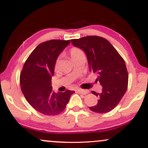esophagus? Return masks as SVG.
<instances>
[{
    "label": "esophagus",
    "instance_id": "34e87169",
    "mask_svg": "<svg viewBox=\"0 0 148 148\" xmlns=\"http://www.w3.org/2000/svg\"><path fill=\"white\" fill-rule=\"evenodd\" d=\"M76 92L78 93H80V94H83V95H86L88 93V91L86 90H83V89H76Z\"/></svg>",
    "mask_w": 148,
    "mask_h": 148
}]
</instances>
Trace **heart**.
Segmentation results:
<instances>
[{
  "mask_svg": "<svg viewBox=\"0 0 148 148\" xmlns=\"http://www.w3.org/2000/svg\"><path fill=\"white\" fill-rule=\"evenodd\" d=\"M69 54H70V57L73 60L74 59H75L76 58L80 56L81 55H84V52L81 50V49L79 48H76V47H74V48H72L69 51ZM58 65V60L56 62L55 64V68H57Z\"/></svg>",
  "mask_w": 148,
  "mask_h": 148,
  "instance_id": "b5f03b06",
  "label": "heart"
}]
</instances>
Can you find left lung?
<instances>
[{
	"instance_id": "1",
	"label": "left lung",
	"mask_w": 148,
	"mask_h": 148,
	"mask_svg": "<svg viewBox=\"0 0 148 148\" xmlns=\"http://www.w3.org/2000/svg\"><path fill=\"white\" fill-rule=\"evenodd\" d=\"M74 47L82 49L87 56L90 72L97 74L96 81L102 86L101 92L92 93L99 97L92 111L105 113L112 111L126 92L128 72L125 60L111 44L103 37L87 36L72 40Z\"/></svg>"
}]
</instances>
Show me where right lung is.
<instances>
[{
  "label": "right lung",
  "mask_w": 148,
  "mask_h": 148,
  "mask_svg": "<svg viewBox=\"0 0 148 148\" xmlns=\"http://www.w3.org/2000/svg\"><path fill=\"white\" fill-rule=\"evenodd\" d=\"M70 40H52L40 44L25 61L20 85L23 95L32 106L42 114L56 115L63 111L74 91L54 92L51 79L58 57Z\"/></svg>",
  "instance_id": "obj_1"
}]
</instances>
